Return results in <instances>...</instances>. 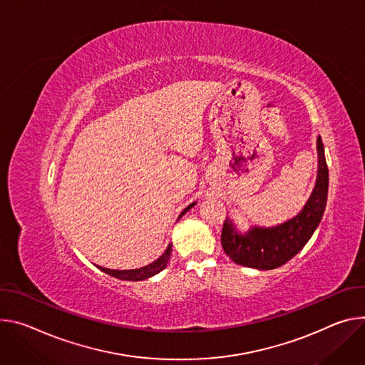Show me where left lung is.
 <instances>
[{"label": "left lung", "mask_w": 365, "mask_h": 365, "mask_svg": "<svg viewBox=\"0 0 365 365\" xmlns=\"http://www.w3.org/2000/svg\"><path fill=\"white\" fill-rule=\"evenodd\" d=\"M316 149V184L307 203L297 216L272 227L252 226L245 233L237 232L232 220H225L222 247L233 262L257 269H274L290 261L307 244L325 212L329 187L325 148L320 136H317Z\"/></svg>", "instance_id": "8db88e82"}]
</instances>
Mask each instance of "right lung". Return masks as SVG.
<instances>
[{
  "label": "right lung",
  "mask_w": 365,
  "mask_h": 365,
  "mask_svg": "<svg viewBox=\"0 0 365 365\" xmlns=\"http://www.w3.org/2000/svg\"><path fill=\"white\" fill-rule=\"evenodd\" d=\"M195 203H191L188 207H185L181 215L178 216V219H181ZM171 252H173V244L168 245L167 251L162 254L156 261L150 262L149 265H145L142 268H136V269H110V268H104V267H98L101 271H104L106 274L111 275V277H115L118 279H126V281H142V279H146L155 274H158L159 271L164 269L170 261V257H171Z\"/></svg>",
  "instance_id": "right-lung-1"
}]
</instances>
